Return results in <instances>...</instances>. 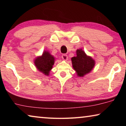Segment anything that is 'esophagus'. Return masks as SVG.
Here are the masks:
<instances>
[{"instance_id": "esophagus-1", "label": "esophagus", "mask_w": 126, "mask_h": 126, "mask_svg": "<svg viewBox=\"0 0 126 126\" xmlns=\"http://www.w3.org/2000/svg\"><path fill=\"white\" fill-rule=\"evenodd\" d=\"M62 58L64 61H67L68 59V55L65 54H64L62 55Z\"/></svg>"}]
</instances>
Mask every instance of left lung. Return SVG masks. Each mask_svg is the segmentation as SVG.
Returning <instances> with one entry per match:
<instances>
[{
    "mask_svg": "<svg viewBox=\"0 0 126 126\" xmlns=\"http://www.w3.org/2000/svg\"><path fill=\"white\" fill-rule=\"evenodd\" d=\"M77 56L71 58L72 65L78 77H83L93 69L95 61L88 56L82 49L76 51Z\"/></svg>",
    "mask_w": 126,
    "mask_h": 126,
    "instance_id": "8db88e82",
    "label": "left lung"
}]
</instances>
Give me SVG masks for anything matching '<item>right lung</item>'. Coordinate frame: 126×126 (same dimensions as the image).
Masks as SVG:
<instances>
[{
	"instance_id": "obj_1",
	"label": "right lung",
	"mask_w": 126,
	"mask_h": 126,
	"mask_svg": "<svg viewBox=\"0 0 126 126\" xmlns=\"http://www.w3.org/2000/svg\"><path fill=\"white\" fill-rule=\"evenodd\" d=\"M55 59L48 51H44L41 56L35 59L34 64L38 70L46 76H49L54 64Z\"/></svg>"
}]
</instances>
